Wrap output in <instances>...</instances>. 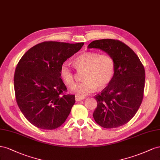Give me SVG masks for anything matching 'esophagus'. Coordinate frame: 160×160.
Masks as SVG:
<instances>
[{
	"instance_id": "1",
	"label": "esophagus",
	"mask_w": 160,
	"mask_h": 160,
	"mask_svg": "<svg viewBox=\"0 0 160 160\" xmlns=\"http://www.w3.org/2000/svg\"><path fill=\"white\" fill-rule=\"evenodd\" d=\"M84 98H85L84 97H80V96H78V95L75 96V100H76V101H77V102L80 101V100H84Z\"/></svg>"
}]
</instances>
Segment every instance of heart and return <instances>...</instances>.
<instances>
[{
  "label": "heart",
  "instance_id": "heart-1",
  "mask_svg": "<svg viewBox=\"0 0 160 160\" xmlns=\"http://www.w3.org/2000/svg\"><path fill=\"white\" fill-rule=\"evenodd\" d=\"M73 62L78 72L84 71V81L73 85L70 88L72 92L80 97L94 92L97 87L104 88L115 76V62L108 54L87 52L76 57ZM60 74L66 85L70 86L74 84V73L68 62L61 64Z\"/></svg>",
  "mask_w": 160,
  "mask_h": 160
}]
</instances>
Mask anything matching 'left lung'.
Segmentation results:
<instances>
[{
	"mask_svg": "<svg viewBox=\"0 0 160 160\" xmlns=\"http://www.w3.org/2000/svg\"><path fill=\"white\" fill-rule=\"evenodd\" d=\"M88 48L100 49L111 56L115 62L112 81L95 96L97 107L93 117L104 128L121 127L133 118L142 102L145 87L144 67L136 53L121 41L95 40Z\"/></svg>",
	"mask_w": 160,
	"mask_h": 160,
	"instance_id": "8db88e82",
	"label": "left lung"
}]
</instances>
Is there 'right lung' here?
Wrapping results in <instances>:
<instances>
[{
    "instance_id": "obj_1",
    "label": "right lung",
    "mask_w": 160,
    "mask_h": 160,
    "mask_svg": "<svg viewBox=\"0 0 160 160\" xmlns=\"http://www.w3.org/2000/svg\"><path fill=\"white\" fill-rule=\"evenodd\" d=\"M83 45L44 42L32 47L21 58L14 75L15 98L32 125L52 130L66 120L76 100L74 94L63 93L67 88L60 68Z\"/></svg>"
}]
</instances>
